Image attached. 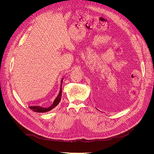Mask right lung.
<instances>
[{
  "label": "right lung",
  "instance_id": "obj_1",
  "mask_svg": "<svg viewBox=\"0 0 154 154\" xmlns=\"http://www.w3.org/2000/svg\"><path fill=\"white\" fill-rule=\"evenodd\" d=\"M62 81L63 80H62ZM61 87H62V85H61ZM62 93V88H60V93L58 94V96L57 97V98H56L55 100L54 101L52 105H51L49 107H48V108H44V107H42L40 106H31L29 107L30 108V109H31L32 111L36 112H48L54 109L55 106H57L58 105L60 100H61Z\"/></svg>",
  "mask_w": 154,
  "mask_h": 154
}]
</instances>
